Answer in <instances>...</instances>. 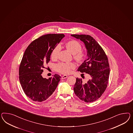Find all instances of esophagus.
Instances as JSON below:
<instances>
[{
	"label": "esophagus",
	"mask_w": 133,
	"mask_h": 133,
	"mask_svg": "<svg viewBox=\"0 0 133 133\" xmlns=\"http://www.w3.org/2000/svg\"><path fill=\"white\" fill-rule=\"evenodd\" d=\"M67 77H68V76H66V75H64V76H61V78H62V79H65V78H67Z\"/></svg>",
	"instance_id": "34e87169"
}]
</instances>
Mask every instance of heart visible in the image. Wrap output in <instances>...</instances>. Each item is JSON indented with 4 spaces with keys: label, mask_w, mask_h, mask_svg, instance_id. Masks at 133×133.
Segmentation results:
<instances>
[{
    "label": "heart",
    "mask_w": 133,
    "mask_h": 133,
    "mask_svg": "<svg viewBox=\"0 0 133 133\" xmlns=\"http://www.w3.org/2000/svg\"><path fill=\"white\" fill-rule=\"evenodd\" d=\"M67 49L73 54L74 58L77 61H81L84 59L86 53L81 50V44L76 40H71L66 43ZM61 46L57 44L54 47L51 52V57L52 59H56L57 58L60 51ZM76 64L74 62H60L55 65L56 70L59 72L64 74H68L72 72V69L75 68Z\"/></svg>",
    "instance_id": "1"
}]
</instances>
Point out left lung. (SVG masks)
Instances as JSON below:
<instances>
[{"label": "left lung", "instance_id": "obj_1", "mask_svg": "<svg viewBox=\"0 0 133 133\" xmlns=\"http://www.w3.org/2000/svg\"><path fill=\"white\" fill-rule=\"evenodd\" d=\"M71 36L82 41L87 50L88 58L77 71L90 76L87 82H83L82 79L76 78L74 92L81 100L86 103L93 102L102 95L108 86L110 74L108 58L103 49L93 37L88 35L72 34Z\"/></svg>", "mask_w": 133, "mask_h": 133}]
</instances>
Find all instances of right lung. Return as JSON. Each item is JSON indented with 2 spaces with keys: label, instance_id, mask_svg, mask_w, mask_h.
Masks as SVG:
<instances>
[{
  "label": "right lung",
  "instance_id": "add662e5",
  "mask_svg": "<svg viewBox=\"0 0 133 133\" xmlns=\"http://www.w3.org/2000/svg\"><path fill=\"white\" fill-rule=\"evenodd\" d=\"M63 34H48L39 37L26 49L19 69V78L26 95L36 102L46 100L54 92L61 77L54 75L49 79L42 76L50 60L51 52L64 37Z\"/></svg>",
  "mask_w": 133,
  "mask_h": 133
}]
</instances>
